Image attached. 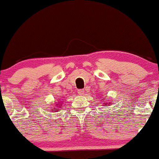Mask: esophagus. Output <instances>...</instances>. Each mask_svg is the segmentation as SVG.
I'll list each match as a JSON object with an SVG mask.
<instances>
[{"label": "esophagus", "mask_w": 159, "mask_h": 159, "mask_svg": "<svg viewBox=\"0 0 159 159\" xmlns=\"http://www.w3.org/2000/svg\"><path fill=\"white\" fill-rule=\"evenodd\" d=\"M78 93H79L80 95H84L85 94L84 89H79V90H78Z\"/></svg>", "instance_id": "esophagus-1"}]
</instances>
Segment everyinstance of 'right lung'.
I'll return each instance as SVG.
<instances>
[{"label":"right lung","instance_id":"right-lung-1","mask_svg":"<svg viewBox=\"0 0 159 159\" xmlns=\"http://www.w3.org/2000/svg\"><path fill=\"white\" fill-rule=\"evenodd\" d=\"M57 107H60V106H57Z\"/></svg>","mask_w":159,"mask_h":159}]
</instances>
